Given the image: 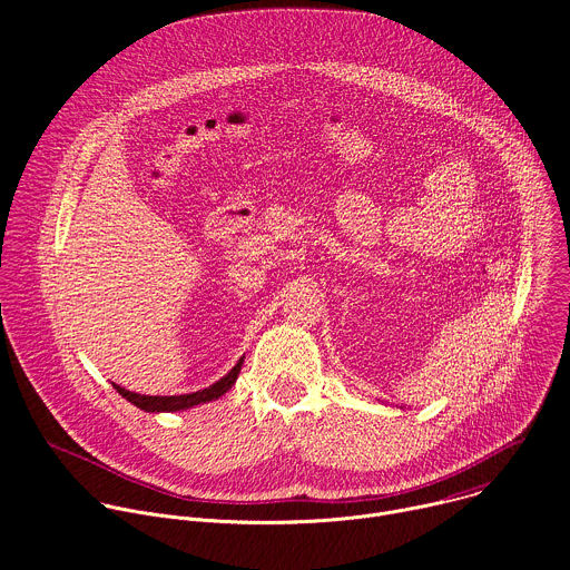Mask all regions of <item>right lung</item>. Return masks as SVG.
Returning a JSON list of instances; mask_svg holds the SVG:
<instances>
[{
	"instance_id": "1",
	"label": "right lung",
	"mask_w": 570,
	"mask_h": 570,
	"mask_svg": "<svg viewBox=\"0 0 570 570\" xmlns=\"http://www.w3.org/2000/svg\"><path fill=\"white\" fill-rule=\"evenodd\" d=\"M240 365H243V358L214 385H209L205 390H198V392H191V394H178V396H148V394L130 392V390H126L117 383H112V385L124 399H128L130 403L137 405V409L146 411V413H176V411H187V409H191V405H198V403H205V401H214L220 394H225L236 383Z\"/></svg>"
}]
</instances>
